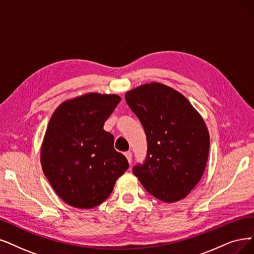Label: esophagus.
I'll list each match as a JSON object with an SVG mask.
<instances>
[{"instance_id":"obj_1","label":"esophagus","mask_w":254,"mask_h":254,"mask_svg":"<svg viewBox=\"0 0 254 254\" xmlns=\"http://www.w3.org/2000/svg\"><path fill=\"white\" fill-rule=\"evenodd\" d=\"M125 156H126L129 164H131V161H132V153H131L130 151H127V152H125Z\"/></svg>"}]
</instances>
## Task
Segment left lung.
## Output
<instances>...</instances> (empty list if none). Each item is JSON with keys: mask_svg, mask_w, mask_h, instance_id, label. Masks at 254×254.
<instances>
[{"mask_svg": "<svg viewBox=\"0 0 254 254\" xmlns=\"http://www.w3.org/2000/svg\"><path fill=\"white\" fill-rule=\"evenodd\" d=\"M126 102L145 129L148 154L133 168L145 190L172 203L186 198L204 173L209 151L205 122L177 90L158 82L129 90Z\"/></svg>", "mask_w": 254, "mask_h": 254, "instance_id": "left-lung-1", "label": "left lung"}]
</instances>
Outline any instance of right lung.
Segmentation results:
<instances>
[{
  "label": "right lung",
  "mask_w": 254,
  "mask_h": 254,
  "mask_svg": "<svg viewBox=\"0 0 254 254\" xmlns=\"http://www.w3.org/2000/svg\"><path fill=\"white\" fill-rule=\"evenodd\" d=\"M120 101L118 95L88 93L64 101L50 119L40 162L56 194L70 206L101 204L129 168L115 150L114 135L103 129Z\"/></svg>",
  "instance_id": "obj_1"
}]
</instances>
